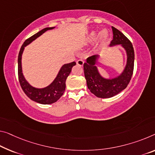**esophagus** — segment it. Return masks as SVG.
<instances>
[{
	"label": "esophagus",
	"mask_w": 155,
	"mask_h": 155,
	"mask_svg": "<svg viewBox=\"0 0 155 155\" xmlns=\"http://www.w3.org/2000/svg\"><path fill=\"white\" fill-rule=\"evenodd\" d=\"M76 63H77L78 65H79L80 66H82L83 64H84V61H83L82 59H78Z\"/></svg>",
	"instance_id": "34e87169"
}]
</instances>
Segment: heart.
Instances as JSON below:
<instances>
[{"instance_id":"obj_1","label":"heart","mask_w":155,"mask_h":155,"mask_svg":"<svg viewBox=\"0 0 155 155\" xmlns=\"http://www.w3.org/2000/svg\"><path fill=\"white\" fill-rule=\"evenodd\" d=\"M98 39V42L100 44H104L107 41V40L109 38V32L107 30H102L97 35L95 31H93L89 35L88 40L89 42H94L96 41V39Z\"/></svg>"}]
</instances>
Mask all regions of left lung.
I'll return each instance as SVG.
<instances>
[{"instance_id": "left-lung-1", "label": "left lung", "mask_w": 155, "mask_h": 155, "mask_svg": "<svg viewBox=\"0 0 155 155\" xmlns=\"http://www.w3.org/2000/svg\"><path fill=\"white\" fill-rule=\"evenodd\" d=\"M111 28L114 36L110 47L120 45L127 54V62L123 72L113 78L102 77L96 66L99 58L98 54L88 58L84 64V73L88 89L95 96L101 98L111 97L124 90L129 84L134 71V51L132 43L120 31L113 26Z\"/></svg>"}]
</instances>
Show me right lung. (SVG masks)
<instances>
[{
	"label": "right lung",
	"mask_w": 155,
	"mask_h": 155,
	"mask_svg": "<svg viewBox=\"0 0 155 155\" xmlns=\"http://www.w3.org/2000/svg\"><path fill=\"white\" fill-rule=\"evenodd\" d=\"M54 28L55 27L44 28L30 37L29 39H28L21 46L18 57V80H19L23 91H24L26 96L32 101L43 104H53L60 98L65 91L66 78L69 75L73 66H74L76 63L75 61H73L69 64H64L52 83L44 88H36L30 85L25 80L24 75L23 74L21 59H22V54L25 46H27L28 44L32 43L37 38L41 36L47 30H53Z\"/></svg>",
	"instance_id": "obj_1"
}]
</instances>
